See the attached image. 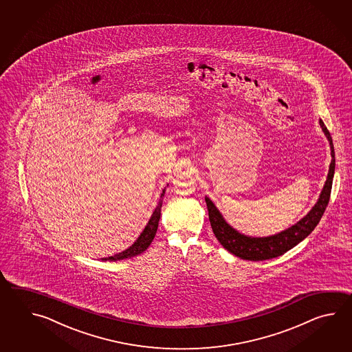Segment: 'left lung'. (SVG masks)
I'll use <instances>...</instances> for the list:
<instances>
[{
  "instance_id": "1",
  "label": "left lung",
  "mask_w": 352,
  "mask_h": 352,
  "mask_svg": "<svg viewBox=\"0 0 352 352\" xmlns=\"http://www.w3.org/2000/svg\"><path fill=\"white\" fill-rule=\"evenodd\" d=\"M320 126L327 137L329 146H331L332 161L329 165L327 179H326V184L320 195V199L314 205V209L311 210L302 220H299L297 224L291 226L289 229L279 232L277 235L268 236V238H250L247 235H243L236 232L235 229H232V226L223 219L221 214L217 209V206L210 201L209 197H205L208 211H209L211 229L215 234L217 239L219 240V243L228 252H230L235 256H239L240 259H245V261H253V262L267 261V259L277 258L279 255L285 254V252L296 247L298 243H300L311 232H314V228L320 223L322 215L329 205L333 173H335V150H333L332 138L329 135V129L324 126L322 120H320Z\"/></svg>"
}]
</instances>
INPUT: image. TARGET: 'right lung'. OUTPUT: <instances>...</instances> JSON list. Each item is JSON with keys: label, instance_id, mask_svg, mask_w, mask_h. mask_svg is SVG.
Returning a JSON list of instances; mask_svg holds the SVG:
<instances>
[{"label": "right lung", "instance_id": "obj_1", "mask_svg": "<svg viewBox=\"0 0 352 352\" xmlns=\"http://www.w3.org/2000/svg\"><path fill=\"white\" fill-rule=\"evenodd\" d=\"M165 196V190L161 194V199L158 201L157 208L153 211L152 217H151L150 221L147 226L144 228L142 234L140 235V238L135 240V244L132 247L128 248L127 250L122 252L120 254L113 255V256H108V258H103L102 261H111V262H116V261H122V259H127V258H132L135 255L141 254L147 248L150 247L152 240L156 235L157 232L158 221H160V217H161V208H162V200Z\"/></svg>", "mask_w": 352, "mask_h": 352}]
</instances>
